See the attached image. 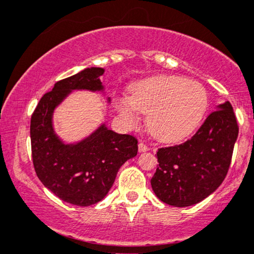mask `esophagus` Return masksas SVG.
<instances>
[{"label":"esophagus","mask_w":254,"mask_h":254,"mask_svg":"<svg viewBox=\"0 0 254 254\" xmlns=\"http://www.w3.org/2000/svg\"><path fill=\"white\" fill-rule=\"evenodd\" d=\"M148 149H149V147H148L147 144L143 143V142H139V143H138V150L139 151H147Z\"/></svg>","instance_id":"1"}]
</instances>
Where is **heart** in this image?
<instances>
[{"label": "heart", "mask_w": 254, "mask_h": 254, "mask_svg": "<svg viewBox=\"0 0 254 254\" xmlns=\"http://www.w3.org/2000/svg\"><path fill=\"white\" fill-rule=\"evenodd\" d=\"M119 113L133 124L138 111L148 113V127L156 138L179 141L198 127L208 109V94L200 83L160 75L136 83L131 98L117 101Z\"/></svg>", "instance_id": "obj_1"}]
</instances>
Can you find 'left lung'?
I'll return each mask as SVG.
<instances>
[{"label":"left lung","mask_w":254,"mask_h":254,"mask_svg":"<svg viewBox=\"0 0 254 254\" xmlns=\"http://www.w3.org/2000/svg\"><path fill=\"white\" fill-rule=\"evenodd\" d=\"M239 125L229 101L220 105L182 144L159 148L151 188L160 200L174 206L199 203L228 173Z\"/></svg>","instance_id":"obj_1"}]
</instances>
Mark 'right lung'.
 I'll return each mask as SVG.
<instances>
[{
    "mask_svg": "<svg viewBox=\"0 0 254 254\" xmlns=\"http://www.w3.org/2000/svg\"><path fill=\"white\" fill-rule=\"evenodd\" d=\"M103 68H87L55 83L38 103L31 118L34 171L52 193L78 206L100 202L112 188L121 166L136 156L137 138L105 125L77 144H64L55 135L52 113L71 90H101Z\"/></svg>",
    "mask_w": 254,
    "mask_h": 254,
    "instance_id": "obj_1",
    "label": "right lung"
}]
</instances>
